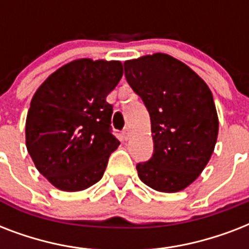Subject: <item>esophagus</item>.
I'll list each match as a JSON object with an SVG mask.
<instances>
[{"label": "esophagus", "mask_w": 249, "mask_h": 249, "mask_svg": "<svg viewBox=\"0 0 249 249\" xmlns=\"http://www.w3.org/2000/svg\"><path fill=\"white\" fill-rule=\"evenodd\" d=\"M123 137H124V140H129V138H130V128L126 126V128L123 130Z\"/></svg>", "instance_id": "esophagus-1"}]
</instances>
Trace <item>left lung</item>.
Instances as JSON below:
<instances>
[{
    "label": "left lung",
    "mask_w": 249,
    "mask_h": 249,
    "mask_svg": "<svg viewBox=\"0 0 249 249\" xmlns=\"http://www.w3.org/2000/svg\"><path fill=\"white\" fill-rule=\"evenodd\" d=\"M124 70L151 119L154 154L137 164L141 181L161 193L181 191L199 177L214 150L218 117L212 93L168 54L126 60Z\"/></svg>",
    "instance_id": "8db88e82"
}]
</instances>
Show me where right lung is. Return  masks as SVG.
I'll return each instance as SVG.
<instances>
[{"instance_id":"obj_1","label":"right lung","mask_w":249,"mask_h":249,"mask_svg":"<svg viewBox=\"0 0 249 249\" xmlns=\"http://www.w3.org/2000/svg\"><path fill=\"white\" fill-rule=\"evenodd\" d=\"M121 76L119 60L77 59L52 73L33 95L25 121L27 150L56 189L80 191L103 177L120 144L106 98Z\"/></svg>"}]
</instances>
